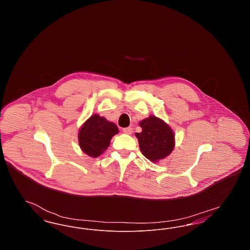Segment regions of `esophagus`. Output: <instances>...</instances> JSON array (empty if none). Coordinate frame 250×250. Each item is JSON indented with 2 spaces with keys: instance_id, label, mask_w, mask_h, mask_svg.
<instances>
[{
  "instance_id": "1",
  "label": "esophagus",
  "mask_w": 250,
  "mask_h": 250,
  "mask_svg": "<svg viewBox=\"0 0 250 250\" xmlns=\"http://www.w3.org/2000/svg\"><path fill=\"white\" fill-rule=\"evenodd\" d=\"M123 132L125 133V134L130 135V134H132V132H133V128L132 127H125V128H123Z\"/></svg>"
}]
</instances>
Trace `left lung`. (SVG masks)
Masks as SVG:
<instances>
[{
    "label": "left lung",
    "instance_id": "8db88e82",
    "mask_svg": "<svg viewBox=\"0 0 250 250\" xmlns=\"http://www.w3.org/2000/svg\"><path fill=\"white\" fill-rule=\"evenodd\" d=\"M143 131L136 133L143 155L156 163L166 158L175 146V136L172 129L164 121L150 115L140 122Z\"/></svg>",
    "mask_w": 250,
    "mask_h": 250
}]
</instances>
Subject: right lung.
I'll return each mask as SVG.
<instances>
[{"instance_id": "1", "label": "right lung", "mask_w": 250, "mask_h": 250, "mask_svg": "<svg viewBox=\"0 0 250 250\" xmlns=\"http://www.w3.org/2000/svg\"><path fill=\"white\" fill-rule=\"evenodd\" d=\"M117 125L98 114L86 120L79 131V144L84 154L97 157L109 146L111 138L118 134Z\"/></svg>"}]
</instances>
